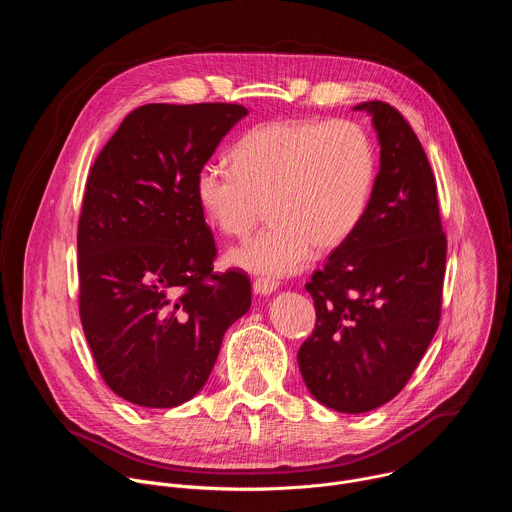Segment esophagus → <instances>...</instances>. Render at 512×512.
Segmentation results:
<instances>
[{
	"label": "esophagus",
	"mask_w": 512,
	"mask_h": 512,
	"mask_svg": "<svg viewBox=\"0 0 512 512\" xmlns=\"http://www.w3.org/2000/svg\"><path fill=\"white\" fill-rule=\"evenodd\" d=\"M277 281L275 279H271V277H257L255 281H253V291L257 296H271L273 291L277 289Z\"/></svg>",
	"instance_id": "obj_1"
}]
</instances>
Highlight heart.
<instances>
[{
	"label": "heart",
	"instance_id": "1",
	"mask_svg": "<svg viewBox=\"0 0 512 512\" xmlns=\"http://www.w3.org/2000/svg\"><path fill=\"white\" fill-rule=\"evenodd\" d=\"M231 162L202 166L194 198L225 237H245L265 206L271 225L227 255L231 265L265 277L302 271L314 247H340L367 214L377 178L373 141L352 121L255 125L233 145Z\"/></svg>",
	"mask_w": 512,
	"mask_h": 512
}]
</instances>
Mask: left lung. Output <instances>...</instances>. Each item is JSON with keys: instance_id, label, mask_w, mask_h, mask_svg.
<instances>
[{"instance_id": "1", "label": "left lung", "mask_w": 512, "mask_h": 512, "mask_svg": "<svg viewBox=\"0 0 512 512\" xmlns=\"http://www.w3.org/2000/svg\"><path fill=\"white\" fill-rule=\"evenodd\" d=\"M373 117L381 166L358 229L306 283L316 328L298 364L310 393L340 413L391 401L411 379L442 314L446 235L437 186L417 135L383 101Z\"/></svg>"}]
</instances>
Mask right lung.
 <instances>
[{"label": "right lung", "instance_id": "add662e5", "mask_svg": "<svg viewBox=\"0 0 512 512\" xmlns=\"http://www.w3.org/2000/svg\"><path fill=\"white\" fill-rule=\"evenodd\" d=\"M235 103L131 111L95 160L79 221L81 322L103 381L139 407H176L208 381L251 308L245 271L212 273L198 170L247 115Z\"/></svg>", "mask_w": 512, "mask_h": 512}]
</instances>
